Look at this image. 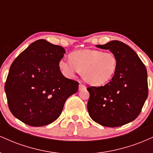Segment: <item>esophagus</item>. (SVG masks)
<instances>
[{
    "mask_svg": "<svg viewBox=\"0 0 153 153\" xmlns=\"http://www.w3.org/2000/svg\"><path fill=\"white\" fill-rule=\"evenodd\" d=\"M85 88H86V86H85V85H83V84L82 83H80V85H79V91L83 90V89H85Z\"/></svg>",
    "mask_w": 153,
    "mask_h": 153,
    "instance_id": "34e87169",
    "label": "esophagus"
}]
</instances>
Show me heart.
I'll return each instance as SVG.
<instances>
[{
    "label": "heart",
    "mask_w": 153,
    "mask_h": 153,
    "mask_svg": "<svg viewBox=\"0 0 153 153\" xmlns=\"http://www.w3.org/2000/svg\"><path fill=\"white\" fill-rule=\"evenodd\" d=\"M118 67V59L112 52L97 50L75 51L69 59H62L59 68L65 76L72 77L81 71L85 81L94 85H102L114 78Z\"/></svg>",
    "instance_id": "heart-1"
}]
</instances>
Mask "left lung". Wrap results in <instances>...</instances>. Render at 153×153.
I'll return each instance as SVG.
<instances>
[{"mask_svg": "<svg viewBox=\"0 0 153 153\" xmlns=\"http://www.w3.org/2000/svg\"><path fill=\"white\" fill-rule=\"evenodd\" d=\"M96 47L114 52L118 67L114 78L106 85L88 88V111L91 119L101 125L120 127L134 120L146 101V68L136 52L122 42L114 40Z\"/></svg>", "mask_w": 153, "mask_h": 153, "instance_id": "left-lung-1", "label": "left lung"}]
</instances>
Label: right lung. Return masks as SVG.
<instances>
[{
  "mask_svg": "<svg viewBox=\"0 0 153 153\" xmlns=\"http://www.w3.org/2000/svg\"><path fill=\"white\" fill-rule=\"evenodd\" d=\"M65 50L45 39L31 43L10 65L5 84L10 112L32 127L47 125L62 113L65 101L78 90L65 78L59 62Z\"/></svg>",
  "mask_w": 153,
  "mask_h": 153,
  "instance_id": "add662e5",
  "label": "right lung"
}]
</instances>
